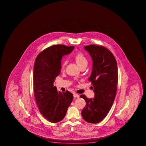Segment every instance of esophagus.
<instances>
[{
  "instance_id": "34e87169",
  "label": "esophagus",
  "mask_w": 146,
  "mask_h": 146,
  "mask_svg": "<svg viewBox=\"0 0 146 146\" xmlns=\"http://www.w3.org/2000/svg\"><path fill=\"white\" fill-rule=\"evenodd\" d=\"M74 98H79V96L78 94H74Z\"/></svg>"
}]
</instances>
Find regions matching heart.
<instances>
[{"label": "heart", "mask_w": 146, "mask_h": 146, "mask_svg": "<svg viewBox=\"0 0 146 146\" xmlns=\"http://www.w3.org/2000/svg\"><path fill=\"white\" fill-rule=\"evenodd\" d=\"M74 59L76 62L77 64L79 65V66L82 68L83 67H86L88 64V61L87 57L84 55L83 53L81 52H78L75 54L74 56ZM67 62L66 61H64L62 62L61 65V69L64 70L65 68V66L66 65Z\"/></svg>", "instance_id": "obj_1"}]
</instances>
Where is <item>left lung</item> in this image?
<instances>
[{
  "mask_svg": "<svg viewBox=\"0 0 146 146\" xmlns=\"http://www.w3.org/2000/svg\"><path fill=\"white\" fill-rule=\"evenodd\" d=\"M92 59V69L89 81L92 82L94 98L88 99L85 95L80 97L86 102L81 114L85 121L96 124L102 121L108 113L116 95L118 72L116 60L107 48L96 45L84 47Z\"/></svg>",
  "mask_w": 146,
  "mask_h": 146,
  "instance_id": "left-lung-1",
  "label": "left lung"
}]
</instances>
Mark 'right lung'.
<instances>
[{
    "mask_svg": "<svg viewBox=\"0 0 146 146\" xmlns=\"http://www.w3.org/2000/svg\"><path fill=\"white\" fill-rule=\"evenodd\" d=\"M74 48L54 45L43 50L35 60L33 74L35 100L40 113L51 123L62 121L72 101L73 94L67 90L57 91L54 82L60 74L62 57L69 54Z\"/></svg>",
    "mask_w": 146,
    "mask_h": 146,
    "instance_id": "1",
    "label": "right lung"
}]
</instances>
